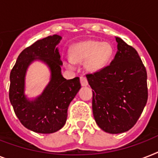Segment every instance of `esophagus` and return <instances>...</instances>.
Wrapping results in <instances>:
<instances>
[{
    "label": "esophagus",
    "mask_w": 158,
    "mask_h": 158,
    "mask_svg": "<svg viewBox=\"0 0 158 158\" xmlns=\"http://www.w3.org/2000/svg\"><path fill=\"white\" fill-rule=\"evenodd\" d=\"M80 84H81V85L83 87L87 86V85L89 84V83H88V80H87V79L85 78V77H84V76L80 77Z\"/></svg>",
    "instance_id": "34e87169"
}]
</instances>
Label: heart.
<instances>
[{
    "label": "heart",
    "instance_id": "b5f03b06",
    "mask_svg": "<svg viewBox=\"0 0 158 158\" xmlns=\"http://www.w3.org/2000/svg\"><path fill=\"white\" fill-rule=\"evenodd\" d=\"M114 52L112 45L107 42L88 40L76 43L69 50L71 59L64 60V65L74 69V62L83 63L89 72L96 73L104 69L111 59Z\"/></svg>",
    "mask_w": 158,
    "mask_h": 158
}]
</instances>
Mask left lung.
Masks as SVG:
<instances>
[{
  "label": "left lung",
  "instance_id": "8db88e82",
  "mask_svg": "<svg viewBox=\"0 0 158 158\" xmlns=\"http://www.w3.org/2000/svg\"><path fill=\"white\" fill-rule=\"evenodd\" d=\"M117 52L110 65L87 74L93 113L102 130L120 134L137 122L147 103V71L135 48L115 37Z\"/></svg>",
  "mask_w": 158,
  "mask_h": 158
}]
</instances>
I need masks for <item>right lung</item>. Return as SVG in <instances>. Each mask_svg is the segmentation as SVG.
<instances>
[{
  "instance_id": "right-lung-1",
  "label": "right lung",
  "mask_w": 158,
  "mask_h": 158,
  "mask_svg": "<svg viewBox=\"0 0 158 158\" xmlns=\"http://www.w3.org/2000/svg\"><path fill=\"white\" fill-rule=\"evenodd\" d=\"M61 39L54 34L35 42L19 54L10 72V103L21 124L33 132L52 134L60 130L66 122L69 103L81 88L79 77L66 79L62 75L63 64L56 47ZM35 61L48 66L50 80L42 94L28 98L25 94L26 74Z\"/></svg>"
}]
</instances>
